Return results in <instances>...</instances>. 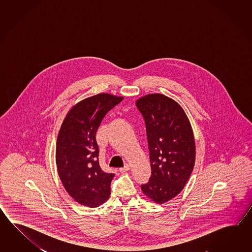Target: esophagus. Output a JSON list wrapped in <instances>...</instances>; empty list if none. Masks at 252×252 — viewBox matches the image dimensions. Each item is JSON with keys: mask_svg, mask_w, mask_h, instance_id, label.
<instances>
[{"mask_svg": "<svg viewBox=\"0 0 252 252\" xmlns=\"http://www.w3.org/2000/svg\"><path fill=\"white\" fill-rule=\"evenodd\" d=\"M128 170H129V165H128V164H126L124 167H121V168L119 169V171L121 172V173L128 171Z\"/></svg>", "mask_w": 252, "mask_h": 252, "instance_id": "esophagus-1", "label": "esophagus"}]
</instances>
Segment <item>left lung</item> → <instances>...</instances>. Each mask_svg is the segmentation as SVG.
<instances>
[{"instance_id":"obj_1","label":"left lung","mask_w":252,"mask_h":252,"mask_svg":"<svg viewBox=\"0 0 252 252\" xmlns=\"http://www.w3.org/2000/svg\"><path fill=\"white\" fill-rule=\"evenodd\" d=\"M136 105L144 118L151 176L142 192L157 204L175 197L187 185L195 160L193 130L181 106L170 98L152 94Z\"/></svg>"}]
</instances>
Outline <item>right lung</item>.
Wrapping results in <instances>:
<instances>
[{
	"instance_id": "add662e5",
	"label": "right lung",
	"mask_w": 252,
	"mask_h": 252,
	"mask_svg": "<svg viewBox=\"0 0 252 252\" xmlns=\"http://www.w3.org/2000/svg\"><path fill=\"white\" fill-rule=\"evenodd\" d=\"M123 100L109 94L86 98L70 110L59 130L56 149L59 177L71 197L88 207H97L110 196L114 174L99 165L95 135L106 113Z\"/></svg>"
}]
</instances>
